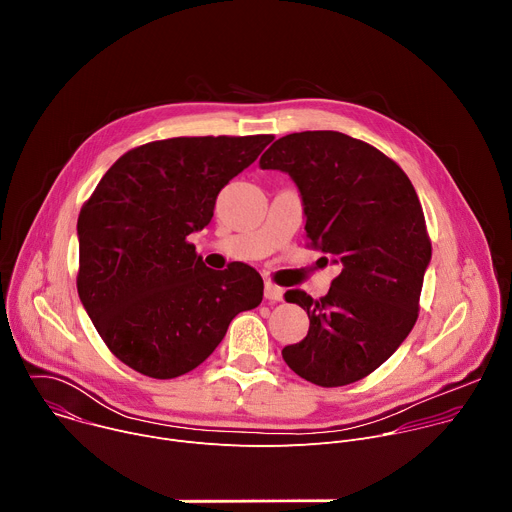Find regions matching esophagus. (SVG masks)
<instances>
[{
	"mask_svg": "<svg viewBox=\"0 0 512 512\" xmlns=\"http://www.w3.org/2000/svg\"><path fill=\"white\" fill-rule=\"evenodd\" d=\"M265 300L281 302L283 300V289L279 285H275L273 281H265Z\"/></svg>",
	"mask_w": 512,
	"mask_h": 512,
	"instance_id": "obj_1",
	"label": "esophagus"
}]
</instances>
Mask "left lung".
Wrapping results in <instances>:
<instances>
[{
	"label": "left lung",
	"mask_w": 512,
	"mask_h": 512,
	"mask_svg": "<svg viewBox=\"0 0 512 512\" xmlns=\"http://www.w3.org/2000/svg\"><path fill=\"white\" fill-rule=\"evenodd\" d=\"M259 166L296 182L310 245L340 265L320 300L302 289L285 291V302L308 312L310 330L281 356L320 387L360 381L401 346L417 320L431 261L417 192L391 158L338 131L279 137Z\"/></svg>",
	"instance_id": "1"
}]
</instances>
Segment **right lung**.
<instances>
[{
	"label": "right lung",
	"instance_id": "add662e5",
	"mask_svg": "<svg viewBox=\"0 0 512 512\" xmlns=\"http://www.w3.org/2000/svg\"><path fill=\"white\" fill-rule=\"evenodd\" d=\"M273 135L150 141L123 154L79 214V298L107 348L152 379L190 373L231 320L263 300L261 275L208 269L188 235L202 231L229 180Z\"/></svg>",
	"mask_w": 512,
	"mask_h": 512
}]
</instances>
